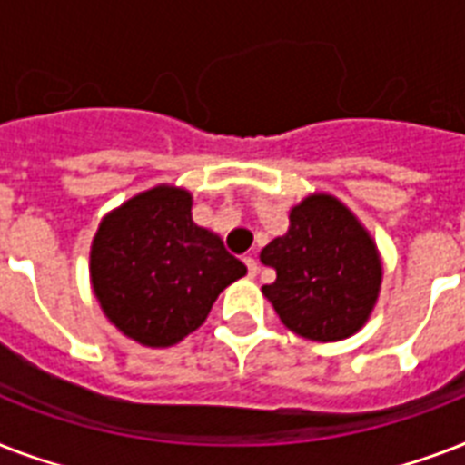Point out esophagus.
<instances>
[{
  "label": "esophagus",
  "instance_id": "34e87169",
  "mask_svg": "<svg viewBox=\"0 0 465 465\" xmlns=\"http://www.w3.org/2000/svg\"><path fill=\"white\" fill-rule=\"evenodd\" d=\"M243 262H246V268H248V277L258 275V268H261V265H258V261H255L253 255H246V258H243Z\"/></svg>",
  "mask_w": 465,
  "mask_h": 465
}]
</instances>
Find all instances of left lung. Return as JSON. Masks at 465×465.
Instances as JSON below:
<instances>
[{
  "label": "left lung",
  "instance_id": "8db88e82",
  "mask_svg": "<svg viewBox=\"0 0 465 465\" xmlns=\"http://www.w3.org/2000/svg\"><path fill=\"white\" fill-rule=\"evenodd\" d=\"M277 280L262 287L277 316L302 338H350L379 297L381 262L374 241L345 204L311 195L290 214V232L262 248Z\"/></svg>",
  "mask_w": 465,
  "mask_h": 465
}]
</instances>
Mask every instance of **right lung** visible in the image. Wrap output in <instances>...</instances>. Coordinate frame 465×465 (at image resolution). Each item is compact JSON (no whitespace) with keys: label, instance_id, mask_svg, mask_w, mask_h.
<instances>
[{"label":"right lung","instance_id":"add662e5","mask_svg":"<svg viewBox=\"0 0 465 465\" xmlns=\"http://www.w3.org/2000/svg\"><path fill=\"white\" fill-rule=\"evenodd\" d=\"M185 190L159 185L101 222L91 282L127 338L168 347L203 325L219 292L246 275L222 239L197 226Z\"/></svg>","mask_w":465,"mask_h":465}]
</instances>
